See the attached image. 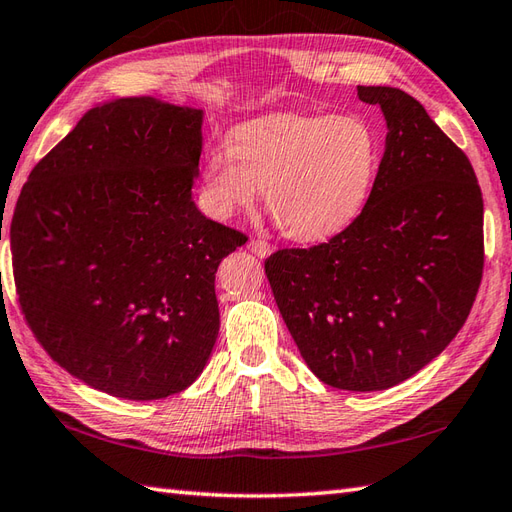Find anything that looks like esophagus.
Segmentation results:
<instances>
[{
    "mask_svg": "<svg viewBox=\"0 0 512 512\" xmlns=\"http://www.w3.org/2000/svg\"><path fill=\"white\" fill-rule=\"evenodd\" d=\"M247 247L252 249V252H254L256 256H260V258H265V256L271 254V245L265 241V238H249Z\"/></svg>",
    "mask_w": 512,
    "mask_h": 512,
    "instance_id": "1",
    "label": "esophagus"
}]
</instances>
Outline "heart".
I'll use <instances>...</instances> for the list:
<instances>
[{
	"label": "heart",
	"mask_w": 512,
	"mask_h": 512,
	"mask_svg": "<svg viewBox=\"0 0 512 512\" xmlns=\"http://www.w3.org/2000/svg\"><path fill=\"white\" fill-rule=\"evenodd\" d=\"M379 166V140L359 116H267L230 133L201 173V201L217 219L252 206L256 190L278 230L324 241L359 217Z\"/></svg>",
	"instance_id": "1"
}]
</instances>
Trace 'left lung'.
Segmentation results:
<instances>
[{
    "label": "left lung",
    "mask_w": 512,
    "mask_h": 512,
    "mask_svg": "<svg viewBox=\"0 0 512 512\" xmlns=\"http://www.w3.org/2000/svg\"><path fill=\"white\" fill-rule=\"evenodd\" d=\"M388 135L370 197L346 230L278 249L265 274L315 377L374 392L410 379L467 322L484 269V201L469 157L416 98L357 87Z\"/></svg>",
    "instance_id": "obj_1"
}]
</instances>
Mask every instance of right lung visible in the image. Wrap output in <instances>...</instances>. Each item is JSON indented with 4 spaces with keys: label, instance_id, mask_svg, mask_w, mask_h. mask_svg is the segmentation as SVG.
Masks as SVG:
<instances>
[{
    "label": "right lung",
    "instance_id": "add662e5",
    "mask_svg": "<svg viewBox=\"0 0 512 512\" xmlns=\"http://www.w3.org/2000/svg\"><path fill=\"white\" fill-rule=\"evenodd\" d=\"M203 111L111 98L32 168L10 221L21 313L76 379L129 401L186 390L219 335L214 274L243 232L192 201Z\"/></svg>",
    "mask_w": 512,
    "mask_h": 512
}]
</instances>
